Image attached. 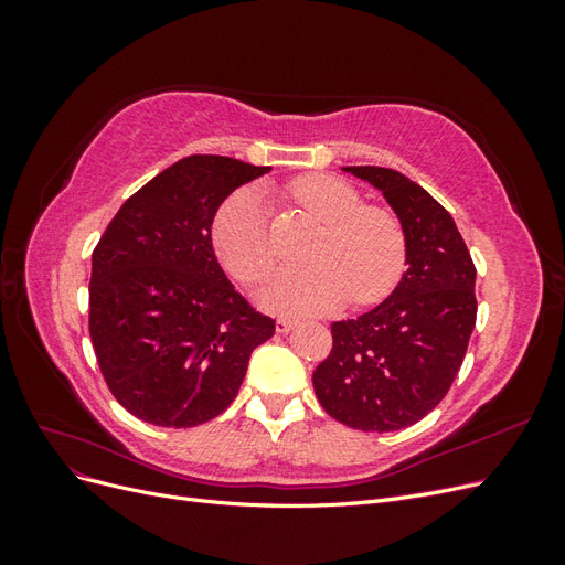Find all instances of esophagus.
Segmentation results:
<instances>
[{
  "instance_id": "1",
  "label": "esophagus",
  "mask_w": 565,
  "mask_h": 565,
  "mask_svg": "<svg viewBox=\"0 0 565 565\" xmlns=\"http://www.w3.org/2000/svg\"><path fill=\"white\" fill-rule=\"evenodd\" d=\"M297 324V320H292V318H278L276 320V332L278 334H285V332H289Z\"/></svg>"
}]
</instances>
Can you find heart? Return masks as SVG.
<instances>
[{
    "mask_svg": "<svg viewBox=\"0 0 565 565\" xmlns=\"http://www.w3.org/2000/svg\"><path fill=\"white\" fill-rule=\"evenodd\" d=\"M292 198L324 224L313 266L280 268L256 289L266 311L309 316L334 311L349 299L367 306L398 285L407 241L401 221L382 207H365L347 181L306 174L292 183ZM212 243L218 262L241 282H256L273 264L266 200L254 188L233 193L216 212Z\"/></svg>",
    "mask_w": 565,
    "mask_h": 565,
    "instance_id": "heart-1",
    "label": "heart"
}]
</instances>
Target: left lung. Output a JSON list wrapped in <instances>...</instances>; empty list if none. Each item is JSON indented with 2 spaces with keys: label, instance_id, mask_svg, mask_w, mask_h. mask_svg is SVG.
<instances>
[{
  "label": "left lung",
  "instance_id": "obj_1",
  "mask_svg": "<svg viewBox=\"0 0 565 565\" xmlns=\"http://www.w3.org/2000/svg\"><path fill=\"white\" fill-rule=\"evenodd\" d=\"M398 216L407 270L355 320L332 322V351L313 372L324 413L367 434L413 426L446 398L476 324V268L452 216L396 169L341 167Z\"/></svg>",
  "mask_w": 565,
  "mask_h": 565
}]
</instances>
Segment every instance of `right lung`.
I'll list each match as a JSON object with an SVG mask.
<instances>
[{
  "instance_id": "obj_1",
  "label": "right lung",
  "mask_w": 565,
  "mask_h": 565,
  "mask_svg": "<svg viewBox=\"0 0 565 565\" xmlns=\"http://www.w3.org/2000/svg\"><path fill=\"white\" fill-rule=\"evenodd\" d=\"M224 156H188L136 191L92 254L89 334L117 403L167 429L233 403L252 351L276 322L249 309L212 247L214 214L268 174Z\"/></svg>"
}]
</instances>
